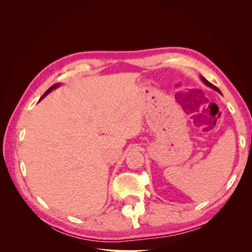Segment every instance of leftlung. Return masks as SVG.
Here are the masks:
<instances>
[{
  "label": "left lung",
  "instance_id": "left-lung-1",
  "mask_svg": "<svg viewBox=\"0 0 252 252\" xmlns=\"http://www.w3.org/2000/svg\"><path fill=\"white\" fill-rule=\"evenodd\" d=\"M201 80L203 81V83H204V84H206V85L209 86V87H210V88H212V89H215L216 91H218V93H220V90L218 87H216L215 85H213V84H211L210 82H208V81L206 80L204 77H202V75H201Z\"/></svg>",
  "mask_w": 252,
  "mask_h": 252
}]
</instances>
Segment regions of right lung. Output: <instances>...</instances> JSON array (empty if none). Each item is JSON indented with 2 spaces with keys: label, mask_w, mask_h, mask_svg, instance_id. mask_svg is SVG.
Here are the masks:
<instances>
[{
  "label": "right lung",
  "mask_w": 252,
  "mask_h": 252,
  "mask_svg": "<svg viewBox=\"0 0 252 252\" xmlns=\"http://www.w3.org/2000/svg\"><path fill=\"white\" fill-rule=\"evenodd\" d=\"M59 86H60V83H57V84H55V85H52V86H51V87H50V88H49V89L46 91V93H45V94L42 95V97L40 98V100H42L43 97L46 96V95H47L49 93H51V91H52L53 89H56V88H57V87H59Z\"/></svg>",
  "instance_id": "add662e5"
}]
</instances>
